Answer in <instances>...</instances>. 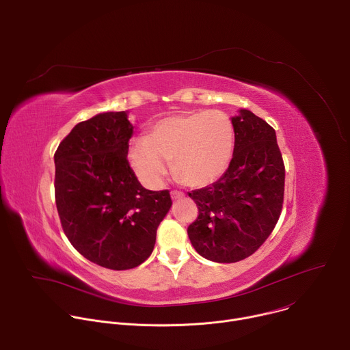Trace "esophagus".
Listing matches in <instances>:
<instances>
[{
  "label": "esophagus",
  "instance_id": "34e87169",
  "mask_svg": "<svg viewBox=\"0 0 350 350\" xmlns=\"http://www.w3.org/2000/svg\"><path fill=\"white\" fill-rule=\"evenodd\" d=\"M170 195H172V199H180V198L184 196V193L180 192V191H172Z\"/></svg>",
  "mask_w": 350,
  "mask_h": 350
}]
</instances>
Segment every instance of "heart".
<instances>
[{
	"mask_svg": "<svg viewBox=\"0 0 350 350\" xmlns=\"http://www.w3.org/2000/svg\"><path fill=\"white\" fill-rule=\"evenodd\" d=\"M234 152V127L221 111H191L169 115L149 127L148 135L131 139L127 158L148 187H159L169 170L188 185L216 181Z\"/></svg>",
	"mask_w": 350,
	"mask_h": 350,
	"instance_id": "obj_1",
	"label": "heart"
}]
</instances>
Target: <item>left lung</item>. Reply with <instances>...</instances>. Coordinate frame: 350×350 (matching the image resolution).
<instances>
[{
  "label": "left lung",
  "mask_w": 350,
  "mask_h": 350,
  "mask_svg": "<svg viewBox=\"0 0 350 350\" xmlns=\"http://www.w3.org/2000/svg\"><path fill=\"white\" fill-rule=\"evenodd\" d=\"M234 154L213 184L188 192L198 219L187 232L195 251L216 263L255 254L274 230L282 209L285 169L274 129L247 109L231 118Z\"/></svg>",
  "instance_id": "1"
}]
</instances>
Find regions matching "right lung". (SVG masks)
<instances>
[{
    "instance_id": "1",
    "label": "right lung",
    "mask_w": 350,
    "mask_h": 350,
    "mask_svg": "<svg viewBox=\"0 0 350 350\" xmlns=\"http://www.w3.org/2000/svg\"><path fill=\"white\" fill-rule=\"evenodd\" d=\"M129 112H103L76 124L59 144L55 201L62 228L85 259L129 270L151 256L157 230L172 208L167 189H145L127 152Z\"/></svg>"
}]
</instances>
